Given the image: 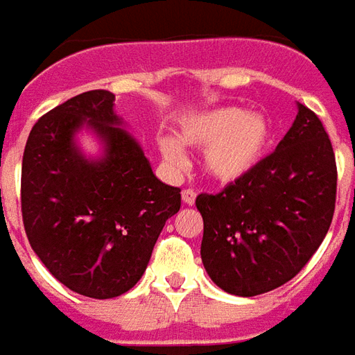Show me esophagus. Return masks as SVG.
<instances>
[{
	"instance_id": "1",
	"label": "esophagus",
	"mask_w": 355,
	"mask_h": 355,
	"mask_svg": "<svg viewBox=\"0 0 355 355\" xmlns=\"http://www.w3.org/2000/svg\"><path fill=\"white\" fill-rule=\"evenodd\" d=\"M182 203L184 205H193L196 203V192L193 190H182Z\"/></svg>"
}]
</instances>
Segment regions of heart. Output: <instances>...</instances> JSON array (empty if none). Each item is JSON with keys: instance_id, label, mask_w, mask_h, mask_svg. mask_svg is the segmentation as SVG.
<instances>
[{"instance_id": "1", "label": "heart", "mask_w": 355, "mask_h": 355, "mask_svg": "<svg viewBox=\"0 0 355 355\" xmlns=\"http://www.w3.org/2000/svg\"><path fill=\"white\" fill-rule=\"evenodd\" d=\"M270 139L272 127L266 116L238 106H220L182 119L177 139L159 137L157 150L167 165L182 167L186 157L180 144L203 148V173L215 182L232 184L262 162Z\"/></svg>"}]
</instances>
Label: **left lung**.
I'll return each instance as SVG.
<instances>
[{"instance_id": "1", "label": "left lung", "mask_w": 355, "mask_h": 355, "mask_svg": "<svg viewBox=\"0 0 355 355\" xmlns=\"http://www.w3.org/2000/svg\"><path fill=\"white\" fill-rule=\"evenodd\" d=\"M336 198L333 146L302 104L274 154L216 196L200 193L201 262L220 289L257 297L293 279L327 234Z\"/></svg>"}]
</instances>
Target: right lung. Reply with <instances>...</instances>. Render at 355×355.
Masks as SVG:
<instances>
[{
  "label": "right lung",
  "instance_id": "obj_1",
  "mask_svg": "<svg viewBox=\"0 0 355 355\" xmlns=\"http://www.w3.org/2000/svg\"><path fill=\"white\" fill-rule=\"evenodd\" d=\"M114 102L104 89L62 102L32 127L22 157V220L34 253L68 289L101 300L137 285L180 209V188L155 177ZM83 130L98 155L85 154Z\"/></svg>",
  "mask_w": 355,
  "mask_h": 355
}]
</instances>
